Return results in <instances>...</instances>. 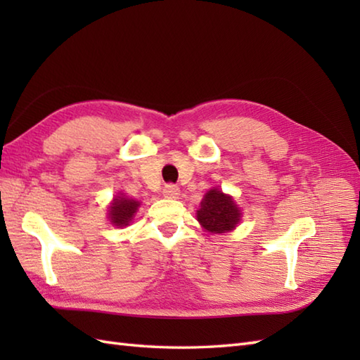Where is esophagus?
Masks as SVG:
<instances>
[{
	"label": "esophagus",
	"mask_w": 360,
	"mask_h": 360,
	"mask_svg": "<svg viewBox=\"0 0 360 360\" xmlns=\"http://www.w3.org/2000/svg\"><path fill=\"white\" fill-rule=\"evenodd\" d=\"M162 195L165 198H178L179 196V187L174 186V184H167L162 188Z\"/></svg>",
	"instance_id": "esophagus-1"
}]
</instances>
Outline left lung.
<instances>
[{"mask_svg":"<svg viewBox=\"0 0 360 360\" xmlns=\"http://www.w3.org/2000/svg\"><path fill=\"white\" fill-rule=\"evenodd\" d=\"M240 209L236 207L231 196L221 190H210L205 193L196 217L201 226L212 233H224L232 231L240 221Z\"/></svg>","mask_w":360,"mask_h":360,"instance_id":"8db88e82","label":"left lung"}]
</instances>
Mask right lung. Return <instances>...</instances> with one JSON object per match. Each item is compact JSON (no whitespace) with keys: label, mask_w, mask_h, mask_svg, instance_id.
<instances>
[{"label":"right lung","mask_w":360,"mask_h":360,"mask_svg":"<svg viewBox=\"0 0 360 360\" xmlns=\"http://www.w3.org/2000/svg\"><path fill=\"white\" fill-rule=\"evenodd\" d=\"M137 207H139V202L134 200H129V198H124V196L114 198V201L108 210L111 223L119 227L128 226L129 221L133 219V215L136 213Z\"/></svg>","instance_id":"obj_1"}]
</instances>
